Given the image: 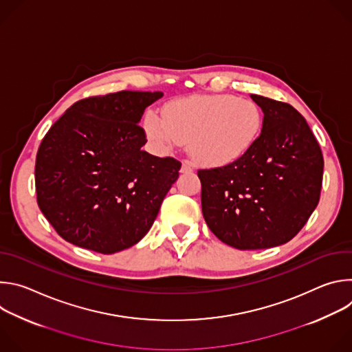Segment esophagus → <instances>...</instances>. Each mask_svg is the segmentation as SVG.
Listing matches in <instances>:
<instances>
[{"label":"esophagus","mask_w":352,"mask_h":352,"mask_svg":"<svg viewBox=\"0 0 352 352\" xmlns=\"http://www.w3.org/2000/svg\"><path fill=\"white\" fill-rule=\"evenodd\" d=\"M193 171V166L189 162H184L182 167H181V173H192Z\"/></svg>","instance_id":"1"}]
</instances>
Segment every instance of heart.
I'll return each instance as SVG.
<instances>
[{"label": "heart", "mask_w": 352, "mask_h": 352, "mask_svg": "<svg viewBox=\"0 0 352 352\" xmlns=\"http://www.w3.org/2000/svg\"><path fill=\"white\" fill-rule=\"evenodd\" d=\"M263 128L261 109L230 94H193L170 102L164 113L148 110L146 138L163 152L188 142L199 164L221 167L241 160L256 144Z\"/></svg>", "instance_id": "heart-1"}]
</instances>
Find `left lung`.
<instances>
[{"label": "left lung", "mask_w": 352, "mask_h": 352, "mask_svg": "<svg viewBox=\"0 0 352 352\" xmlns=\"http://www.w3.org/2000/svg\"><path fill=\"white\" fill-rule=\"evenodd\" d=\"M263 111L262 133L234 164L199 170L202 212L212 232L236 249H266L292 239L320 197L323 156L292 106L250 94Z\"/></svg>", "instance_id": "1"}]
</instances>
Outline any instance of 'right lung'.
<instances>
[{"label": "right lung", "mask_w": 352, "mask_h": 352, "mask_svg": "<svg viewBox=\"0 0 352 352\" xmlns=\"http://www.w3.org/2000/svg\"><path fill=\"white\" fill-rule=\"evenodd\" d=\"M162 97L129 90L87 97L45 133L34 167L37 204L65 241L111 255L153 226L181 168L142 150L139 122Z\"/></svg>", "instance_id": "1"}]
</instances>
